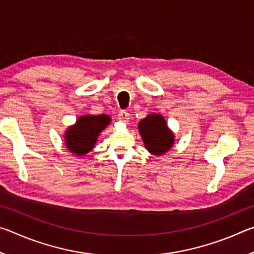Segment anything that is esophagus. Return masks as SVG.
Instances as JSON below:
<instances>
[{"mask_svg": "<svg viewBox=\"0 0 254 254\" xmlns=\"http://www.w3.org/2000/svg\"><path fill=\"white\" fill-rule=\"evenodd\" d=\"M118 119L121 122L127 123V122H128V120H130V113H128V112H127V111H120L119 114H118Z\"/></svg>", "mask_w": 254, "mask_h": 254, "instance_id": "obj_1", "label": "esophagus"}]
</instances>
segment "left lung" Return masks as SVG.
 Listing matches in <instances>:
<instances>
[{"label":"left lung","mask_w":254,"mask_h":254,"mask_svg":"<svg viewBox=\"0 0 254 254\" xmlns=\"http://www.w3.org/2000/svg\"><path fill=\"white\" fill-rule=\"evenodd\" d=\"M139 131L145 148L156 156H161L173 147L174 134L167 127L165 119L161 115L150 114L141 120Z\"/></svg>","instance_id":"8db88e82"}]
</instances>
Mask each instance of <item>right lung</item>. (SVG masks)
<instances>
[{
    "mask_svg": "<svg viewBox=\"0 0 254 254\" xmlns=\"http://www.w3.org/2000/svg\"><path fill=\"white\" fill-rule=\"evenodd\" d=\"M111 122V118L105 114L85 115L78 119L74 127L68 128L65 140L69 151L83 156L94 148L97 136Z\"/></svg>",
    "mask_w": 254,
    "mask_h": 254,
    "instance_id": "add662e5",
    "label": "right lung"
}]
</instances>
